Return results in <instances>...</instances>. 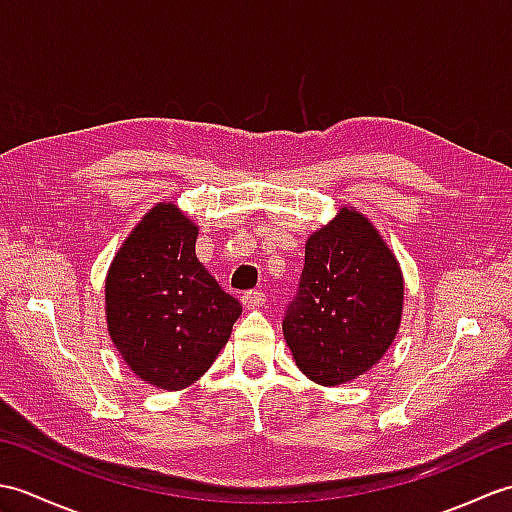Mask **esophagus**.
Wrapping results in <instances>:
<instances>
[{
	"label": "esophagus",
	"instance_id": "esophagus-1",
	"mask_svg": "<svg viewBox=\"0 0 512 512\" xmlns=\"http://www.w3.org/2000/svg\"><path fill=\"white\" fill-rule=\"evenodd\" d=\"M242 303H244L246 310H257L266 303V295L262 290H248V292H244Z\"/></svg>",
	"mask_w": 512,
	"mask_h": 512
}]
</instances>
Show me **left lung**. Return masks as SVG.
<instances>
[{"instance_id":"obj_1","label":"left lung","mask_w":512,"mask_h":512,"mask_svg":"<svg viewBox=\"0 0 512 512\" xmlns=\"http://www.w3.org/2000/svg\"><path fill=\"white\" fill-rule=\"evenodd\" d=\"M405 277L394 250L356 206H341L306 239V266L288 306L284 339L314 383L345 385L394 343Z\"/></svg>"}]
</instances>
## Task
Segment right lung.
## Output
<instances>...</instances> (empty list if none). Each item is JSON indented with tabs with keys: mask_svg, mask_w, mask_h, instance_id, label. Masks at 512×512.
Listing matches in <instances>:
<instances>
[{
	"mask_svg": "<svg viewBox=\"0 0 512 512\" xmlns=\"http://www.w3.org/2000/svg\"><path fill=\"white\" fill-rule=\"evenodd\" d=\"M198 231L178 204L158 202L107 268V332L125 365L158 389L180 391L198 380L242 314L195 255Z\"/></svg>",
	"mask_w": 512,
	"mask_h": 512,
	"instance_id": "obj_1",
	"label": "right lung"
}]
</instances>
